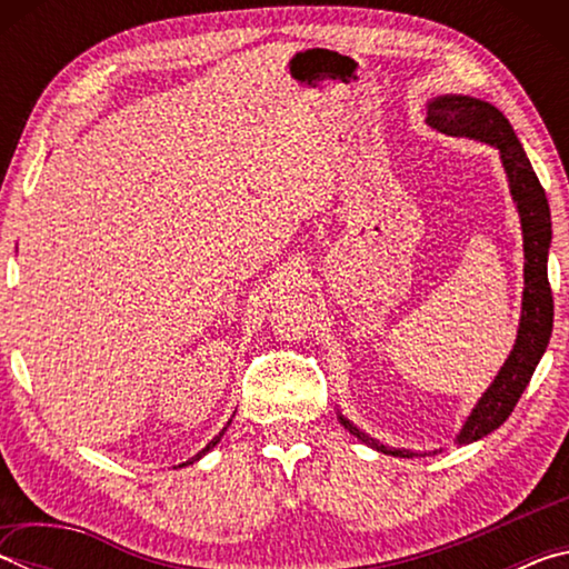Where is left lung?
<instances>
[{"mask_svg":"<svg viewBox=\"0 0 569 569\" xmlns=\"http://www.w3.org/2000/svg\"><path fill=\"white\" fill-rule=\"evenodd\" d=\"M427 122L435 130L451 134V138L479 140L499 150L509 180V192H512L519 223H522L525 291L517 341L515 349L509 351V359L495 377L492 387L481 393L477 407L471 409L469 419L457 435V445H471V441L492 435L495 429L507 421L519 397H522V391L527 389L529 379H532L547 343H550L555 303L550 281H547V253H550L552 243V218L545 188L539 186L532 162H529L522 146H519L512 124L495 104L469 98V94H439V98L429 100L427 104ZM339 419L363 445L391 457H413V451L409 449L379 445L377 439L356 429L341 413Z\"/></svg>","mask_w":569,"mask_h":569,"instance_id":"left-lung-1","label":"left lung"}]
</instances>
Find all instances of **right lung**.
<instances>
[{
    "mask_svg": "<svg viewBox=\"0 0 569 569\" xmlns=\"http://www.w3.org/2000/svg\"><path fill=\"white\" fill-rule=\"evenodd\" d=\"M228 427H230V421L226 423V427H223V429H220V435H218V437H216L213 441H208V445H206V449H203V451H198V455H196V457H192V459L188 461V465H192V461H198L200 457H203V455H208V451H210V449H213V447L218 445V441H220V437H223V435H226V429H228ZM180 467H186V465H180Z\"/></svg>",
    "mask_w": 569,
    "mask_h": 569,
    "instance_id": "obj_1",
    "label": "right lung"
}]
</instances>
